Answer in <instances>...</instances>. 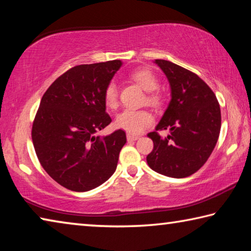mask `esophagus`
<instances>
[{"label":"esophagus","instance_id":"esophagus-1","mask_svg":"<svg viewBox=\"0 0 251 251\" xmlns=\"http://www.w3.org/2000/svg\"><path fill=\"white\" fill-rule=\"evenodd\" d=\"M139 138V136L134 135V134H127V141H137Z\"/></svg>","mask_w":251,"mask_h":251}]
</instances>
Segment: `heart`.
<instances>
[{
    "mask_svg": "<svg viewBox=\"0 0 251 251\" xmlns=\"http://www.w3.org/2000/svg\"><path fill=\"white\" fill-rule=\"evenodd\" d=\"M130 77L146 92H151L148 100L151 104H159L161 95L155 90L158 87V78L150 69H139L135 71ZM105 104L109 108H116L118 103L117 87L114 83H109L104 92ZM154 123V116L146 109H124L116 117L115 124L118 128L128 131L129 134H139Z\"/></svg>",
    "mask_w": 251,
    "mask_h": 251,
    "instance_id": "1",
    "label": "heart"
}]
</instances>
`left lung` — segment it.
Returning a JSON list of instances; mask_svg holds the SVG:
<instances>
[{
	"label": "left lung",
	"instance_id": "8db88e82",
	"mask_svg": "<svg viewBox=\"0 0 251 251\" xmlns=\"http://www.w3.org/2000/svg\"><path fill=\"white\" fill-rule=\"evenodd\" d=\"M171 85V96L156 130L147 136L154 148L147 156L152 171L173 178L193 175L201 168L217 144L222 114L210 87L193 72L165 59H155ZM167 129L160 138L157 130Z\"/></svg>",
	"mask_w": 251,
	"mask_h": 251
}]
</instances>
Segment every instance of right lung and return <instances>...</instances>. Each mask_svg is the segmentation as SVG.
Listing matches in <instances>:
<instances>
[{"label":"right lung","instance_id":"1","mask_svg":"<svg viewBox=\"0 0 251 251\" xmlns=\"http://www.w3.org/2000/svg\"><path fill=\"white\" fill-rule=\"evenodd\" d=\"M121 66L115 59L72 67L41 100L32 127L37 158L55 181L73 192L94 189L116 171L125 131L95 134L112 122L104 92Z\"/></svg>","mask_w":251,"mask_h":251}]
</instances>
